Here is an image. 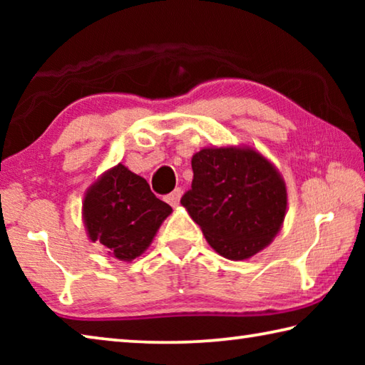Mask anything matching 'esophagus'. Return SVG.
<instances>
[{
	"instance_id": "1",
	"label": "esophagus",
	"mask_w": 365,
	"mask_h": 365,
	"mask_svg": "<svg viewBox=\"0 0 365 365\" xmlns=\"http://www.w3.org/2000/svg\"><path fill=\"white\" fill-rule=\"evenodd\" d=\"M180 196H182V188H175L172 193L165 196V201H168L170 206H177L178 201H180Z\"/></svg>"
}]
</instances>
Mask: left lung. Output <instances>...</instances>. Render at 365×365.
Masks as SVG:
<instances>
[{
	"instance_id": "obj_1",
	"label": "left lung",
	"mask_w": 365,
	"mask_h": 365,
	"mask_svg": "<svg viewBox=\"0 0 365 365\" xmlns=\"http://www.w3.org/2000/svg\"><path fill=\"white\" fill-rule=\"evenodd\" d=\"M191 169L180 202L219 255L242 261L272 242L285 219L287 190L267 159L252 150L207 148L195 154Z\"/></svg>"
}]
</instances>
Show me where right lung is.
I'll list each match as a JSON object with an SVG mask.
<instances>
[{"mask_svg": "<svg viewBox=\"0 0 365 365\" xmlns=\"http://www.w3.org/2000/svg\"><path fill=\"white\" fill-rule=\"evenodd\" d=\"M170 212L172 207L154 196L145 178L122 164L106 172L83 201L90 240L106 246L120 261L140 256Z\"/></svg>", "mask_w": 365, "mask_h": 365, "instance_id": "right-lung-1", "label": "right lung"}]
</instances>
